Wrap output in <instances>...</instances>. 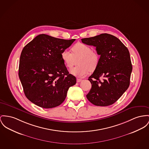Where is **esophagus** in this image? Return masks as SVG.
Listing matches in <instances>:
<instances>
[{"mask_svg": "<svg viewBox=\"0 0 149 149\" xmlns=\"http://www.w3.org/2000/svg\"><path fill=\"white\" fill-rule=\"evenodd\" d=\"M82 81V79H79V78L77 79V82H81V81Z\"/></svg>", "mask_w": 149, "mask_h": 149, "instance_id": "34e87169", "label": "esophagus"}]
</instances>
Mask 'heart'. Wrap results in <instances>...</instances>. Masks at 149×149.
<instances>
[{
    "label": "heart",
    "instance_id": "obj_1",
    "mask_svg": "<svg viewBox=\"0 0 149 149\" xmlns=\"http://www.w3.org/2000/svg\"><path fill=\"white\" fill-rule=\"evenodd\" d=\"M72 52L64 50L61 54V58L67 68L72 69L78 60L79 65L70 70V73L76 76L85 77L90 71L95 70L100 61L99 54L93 50L89 46L83 43H77L71 49Z\"/></svg>",
    "mask_w": 149,
    "mask_h": 149
}]
</instances>
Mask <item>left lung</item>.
Returning a JSON list of instances; mask_svg holds the SVG:
<instances>
[{"mask_svg": "<svg viewBox=\"0 0 149 149\" xmlns=\"http://www.w3.org/2000/svg\"><path fill=\"white\" fill-rule=\"evenodd\" d=\"M81 40L95 47L100 55L98 67L88 79L91 88L86 98L95 106L111 105L129 87L132 71L129 50L117 37L107 33Z\"/></svg>", "mask_w": 149, "mask_h": 149, "instance_id": "left-lung-1", "label": "left lung"}]
</instances>
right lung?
Returning a JSON list of instances; mask_svg holds the SVG:
<instances>
[{"instance_id":"right-lung-1","label":"right lung","mask_w":149,"mask_h":149,"mask_svg":"<svg viewBox=\"0 0 149 149\" xmlns=\"http://www.w3.org/2000/svg\"><path fill=\"white\" fill-rule=\"evenodd\" d=\"M75 39L40 34L28 43L20 56L19 76L26 97L36 105L51 109L61 104L76 79L61 58Z\"/></svg>"}]
</instances>
